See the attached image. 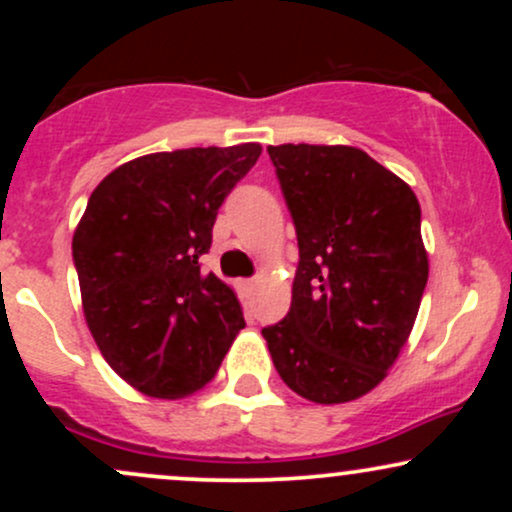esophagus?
<instances>
[{"label": "esophagus", "instance_id": "esophagus-1", "mask_svg": "<svg viewBox=\"0 0 512 512\" xmlns=\"http://www.w3.org/2000/svg\"><path fill=\"white\" fill-rule=\"evenodd\" d=\"M255 289H257V281H252V279L240 281V291H243L248 298L252 296V293H255Z\"/></svg>", "mask_w": 512, "mask_h": 512}]
</instances>
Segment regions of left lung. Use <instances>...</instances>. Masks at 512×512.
Returning <instances> with one entry per match:
<instances>
[{
    "mask_svg": "<svg viewBox=\"0 0 512 512\" xmlns=\"http://www.w3.org/2000/svg\"><path fill=\"white\" fill-rule=\"evenodd\" d=\"M298 238L291 310L262 330L296 395L342 404L383 383L428 281L411 187L356 146H267Z\"/></svg>",
    "mask_w": 512,
    "mask_h": 512,
    "instance_id": "8db88e82",
    "label": "left lung"
}]
</instances>
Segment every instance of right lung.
<instances>
[{
  "label": "right lung",
  "mask_w": 512,
  "mask_h": 512,
  "mask_svg": "<svg viewBox=\"0 0 512 512\" xmlns=\"http://www.w3.org/2000/svg\"><path fill=\"white\" fill-rule=\"evenodd\" d=\"M260 154V144H238L139 156L88 197L72 240L81 305L103 358L134 390L195 395L245 327L236 293L199 257Z\"/></svg>",
  "instance_id": "right-lung-1"
}]
</instances>
